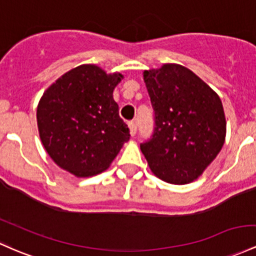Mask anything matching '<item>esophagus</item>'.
<instances>
[{
    "label": "esophagus",
    "mask_w": 256,
    "mask_h": 256,
    "mask_svg": "<svg viewBox=\"0 0 256 256\" xmlns=\"http://www.w3.org/2000/svg\"><path fill=\"white\" fill-rule=\"evenodd\" d=\"M128 128H130V134L131 136H136V132H137V124L131 122L130 124H128Z\"/></svg>",
    "instance_id": "obj_1"
}]
</instances>
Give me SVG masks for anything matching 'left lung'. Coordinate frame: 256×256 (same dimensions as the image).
<instances>
[{"mask_svg":"<svg viewBox=\"0 0 256 256\" xmlns=\"http://www.w3.org/2000/svg\"><path fill=\"white\" fill-rule=\"evenodd\" d=\"M154 112L150 138L141 143L150 170L174 184L202 175L222 148L226 119L220 97L178 64L143 72Z\"/></svg>","mask_w":256,"mask_h":256,"instance_id":"obj_1","label":"left lung"}]
</instances>
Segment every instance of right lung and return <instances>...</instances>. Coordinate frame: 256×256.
Instances as JSON below:
<instances>
[{
    "instance_id": "1",
    "label": "right lung",
    "mask_w": 256,
    "mask_h": 256,
    "mask_svg": "<svg viewBox=\"0 0 256 256\" xmlns=\"http://www.w3.org/2000/svg\"><path fill=\"white\" fill-rule=\"evenodd\" d=\"M122 74L80 66L47 88L38 106V126L44 150L62 169L87 178L110 165L130 130L113 98Z\"/></svg>"
}]
</instances>
